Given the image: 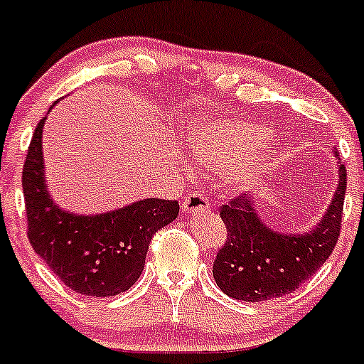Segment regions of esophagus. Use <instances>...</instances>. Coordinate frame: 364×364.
I'll return each mask as SVG.
<instances>
[{
	"instance_id": "34e87169",
	"label": "esophagus",
	"mask_w": 364,
	"mask_h": 364,
	"mask_svg": "<svg viewBox=\"0 0 364 364\" xmlns=\"http://www.w3.org/2000/svg\"><path fill=\"white\" fill-rule=\"evenodd\" d=\"M181 209H183V213H186V215H199V213L208 211L209 200L204 193L190 192L188 196L183 199Z\"/></svg>"
}]
</instances>
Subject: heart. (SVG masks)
<instances>
[{"label": "heart", "mask_w": 364, "mask_h": 364, "mask_svg": "<svg viewBox=\"0 0 364 364\" xmlns=\"http://www.w3.org/2000/svg\"><path fill=\"white\" fill-rule=\"evenodd\" d=\"M262 124L223 116H200L186 132V149L199 165L225 171L227 185L240 192L255 188L274 164V149Z\"/></svg>", "instance_id": "b5f03b06"}]
</instances>
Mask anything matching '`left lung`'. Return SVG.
<instances>
[{
  "label": "left lung",
  "mask_w": 364,
  "mask_h": 364,
  "mask_svg": "<svg viewBox=\"0 0 364 364\" xmlns=\"http://www.w3.org/2000/svg\"><path fill=\"white\" fill-rule=\"evenodd\" d=\"M338 156V153H335ZM338 186L317 225L303 234L278 232L259 215V204L240 196L220 208L227 241L213 264L223 294L237 301L273 299L296 291L328 260L340 236L347 172L338 160Z\"/></svg>",
  "instance_id": "1"
}]
</instances>
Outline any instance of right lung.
I'll return each mask as SVG.
<instances>
[{
	"mask_svg": "<svg viewBox=\"0 0 364 364\" xmlns=\"http://www.w3.org/2000/svg\"><path fill=\"white\" fill-rule=\"evenodd\" d=\"M43 124L46 117L36 124L23 168L29 243L77 294H121L141 277L153 236L178 218V200L151 197L97 215L60 208L46 183Z\"/></svg>",
	"mask_w": 364,
	"mask_h": 364,
	"instance_id": "add662e5",
	"label": "right lung"
}]
</instances>
